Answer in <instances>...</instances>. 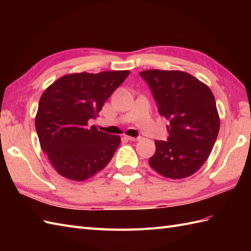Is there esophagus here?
Returning a JSON list of instances; mask_svg holds the SVG:
<instances>
[{
    "instance_id": "obj_1",
    "label": "esophagus",
    "mask_w": 251,
    "mask_h": 251,
    "mask_svg": "<svg viewBox=\"0 0 251 251\" xmlns=\"http://www.w3.org/2000/svg\"><path fill=\"white\" fill-rule=\"evenodd\" d=\"M125 138L127 140H129V141H138L140 139L139 137H130V136H125Z\"/></svg>"
}]
</instances>
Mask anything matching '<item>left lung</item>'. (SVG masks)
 I'll list each match as a JSON object with an SVG mask.
<instances>
[{
    "mask_svg": "<svg viewBox=\"0 0 251 251\" xmlns=\"http://www.w3.org/2000/svg\"><path fill=\"white\" fill-rule=\"evenodd\" d=\"M167 120L168 141H155L150 166L169 179H183L209 157L220 128L214 94L199 78L179 70L141 71Z\"/></svg>",
    "mask_w": 251,
    "mask_h": 251,
    "instance_id": "obj_1",
    "label": "left lung"
}]
</instances>
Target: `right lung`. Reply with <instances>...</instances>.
<instances>
[{"mask_svg": "<svg viewBox=\"0 0 251 251\" xmlns=\"http://www.w3.org/2000/svg\"><path fill=\"white\" fill-rule=\"evenodd\" d=\"M129 73L121 70L66 74L42 94L35 129L42 150L62 177L87 180L113 157L121 137L89 127L88 121L96 119Z\"/></svg>", "mask_w": 251, "mask_h": 251, "instance_id": "obj_1", "label": "right lung"}]
</instances>
